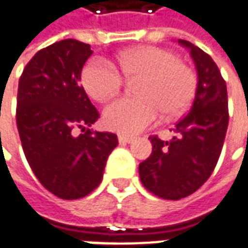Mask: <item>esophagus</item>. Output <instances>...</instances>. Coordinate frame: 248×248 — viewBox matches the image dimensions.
Returning a JSON list of instances; mask_svg holds the SVG:
<instances>
[{"instance_id":"1","label":"esophagus","mask_w":248,"mask_h":248,"mask_svg":"<svg viewBox=\"0 0 248 248\" xmlns=\"http://www.w3.org/2000/svg\"><path fill=\"white\" fill-rule=\"evenodd\" d=\"M118 141L119 144H130L133 141V137H129V136H118Z\"/></svg>"}]
</instances>
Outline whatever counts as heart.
Wrapping results in <instances>:
<instances>
[{"label":"heart","mask_w":248,"mask_h":248,"mask_svg":"<svg viewBox=\"0 0 248 248\" xmlns=\"http://www.w3.org/2000/svg\"><path fill=\"white\" fill-rule=\"evenodd\" d=\"M116 65L126 78L140 77L134 89L139 97L119 98L106 107L104 124L111 130L124 134L140 133L156 122L160 112L173 118L192 103L195 74L167 49L132 47L118 55ZM121 74L107 62L93 59L82 68V86L93 100L106 101L121 89Z\"/></svg>","instance_id":"obj_1"}]
</instances>
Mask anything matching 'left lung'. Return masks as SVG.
I'll return each instance as SVG.
<instances>
[{
    "instance_id": "8db88e82",
    "label": "left lung",
    "mask_w": 248,
    "mask_h": 248,
    "mask_svg": "<svg viewBox=\"0 0 248 248\" xmlns=\"http://www.w3.org/2000/svg\"><path fill=\"white\" fill-rule=\"evenodd\" d=\"M178 44L189 49L198 73L192 107L175 124L171 140L150 137L152 154L139 166L142 185L167 201L186 198L207 181L222 150L229 119L226 83L214 60L185 39Z\"/></svg>"
}]
</instances>
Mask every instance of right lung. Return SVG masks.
Wrapping results in <instances>:
<instances>
[{
    "mask_svg": "<svg viewBox=\"0 0 248 248\" xmlns=\"http://www.w3.org/2000/svg\"><path fill=\"white\" fill-rule=\"evenodd\" d=\"M92 53L77 39L55 42L35 53L19 81L16 124L26 159L39 183L67 201L97 188L118 145L114 133L90 129L100 115L79 81ZM75 127L85 133L74 136Z\"/></svg>",
    "mask_w": 248,
    "mask_h": 248,
    "instance_id": "add662e5",
    "label": "right lung"
}]
</instances>
